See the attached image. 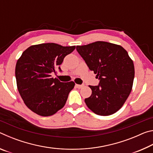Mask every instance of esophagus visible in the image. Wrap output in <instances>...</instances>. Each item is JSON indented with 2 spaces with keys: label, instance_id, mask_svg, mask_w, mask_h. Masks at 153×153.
<instances>
[{
  "label": "esophagus",
  "instance_id": "34e87169",
  "mask_svg": "<svg viewBox=\"0 0 153 153\" xmlns=\"http://www.w3.org/2000/svg\"><path fill=\"white\" fill-rule=\"evenodd\" d=\"M76 87L77 88H82L84 86V84H76Z\"/></svg>",
  "mask_w": 153,
  "mask_h": 153
}]
</instances>
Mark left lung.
Instances as JSON below:
<instances>
[{
    "label": "left lung",
    "instance_id": "1",
    "mask_svg": "<svg viewBox=\"0 0 153 153\" xmlns=\"http://www.w3.org/2000/svg\"><path fill=\"white\" fill-rule=\"evenodd\" d=\"M76 50L90 70L97 74L98 86L92 90L85 102L98 115L107 116L121 108L132 88L134 65L122 46L103 41L77 46Z\"/></svg>",
    "mask_w": 153,
    "mask_h": 153
}]
</instances>
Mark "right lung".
Here are the masks:
<instances>
[{
    "label": "right lung",
    "mask_w": 153,
    "mask_h": 153,
    "mask_svg": "<svg viewBox=\"0 0 153 153\" xmlns=\"http://www.w3.org/2000/svg\"><path fill=\"white\" fill-rule=\"evenodd\" d=\"M76 46L43 43L27 48L15 67L17 89L25 105L41 116H51L64 107L74 82H61L51 75Z\"/></svg>",
    "instance_id": "obj_1"
}]
</instances>
